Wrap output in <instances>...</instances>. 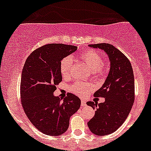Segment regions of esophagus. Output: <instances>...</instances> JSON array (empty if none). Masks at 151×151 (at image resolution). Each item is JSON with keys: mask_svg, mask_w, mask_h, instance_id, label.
<instances>
[{"mask_svg": "<svg viewBox=\"0 0 151 151\" xmlns=\"http://www.w3.org/2000/svg\"><path fill=\"white\" fill-rule=\"evenodd\" d=\"M81 106H86V102L84 100H82V103H81Z\"/></svg>", "mask_w": 151, "mask_h": 151, "instance_id": "obj_1", "label": "esophagus"}]
</instances>
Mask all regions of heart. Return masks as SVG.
I'll return each mask as SVG.
<instances>
[{
  "mask_svg": "<svg viewBox=\"0 0 151 151\" xmlns=\"http://www.w3.org/2000/svg\"><path fill=\"white\" fill-rule=\"evenodd\" d=\"M80 59L92 70L94 76H102L106 73L104 65L102 62V57L99 53L94 50H87L82 52L79 56ZM61 76L64 78H68L71 76L73 70V59L70 57H66L62 60L60 66ZM91 89V86L88 84H84L80 82H76L70 86V91L77 95L84 97Z\"/></svg>",
  "mask_w": 151,
  "mask_h": 151,
  "instance_id": "heart-1",
  "label": "heart"
}]
</instances>
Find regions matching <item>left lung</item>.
Masks as SVG:
<instances>
[{
    "mask_svg": "<svg viewBox=\"0 0 151 151\" xmlns=\"http://www.w3.org/2000/svg\"><path fill=\"white\" fill-rule=\"evenodd\" d=\"M93 48L104 50L109 57L110 69L102 87L94 93L96 97H104L97 104L89 101L88 106L95 109L94 117L88 126L96 135L114 132L125 122L134 101V78L131 63L122 52L110 44L89 45Z\"/></svg>",
    "mask_w": 151,
    "mask_h": 151,
    "instance_id": "1",
    "label": "left lung"
}]
</instances>
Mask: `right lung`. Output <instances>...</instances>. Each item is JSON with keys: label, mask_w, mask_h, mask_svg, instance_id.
<instances>
[{"label": "right lung", "mask_w": 151, "mask_h": 151, "mask_svg": "<svg viewBox=\"0 0 151 151\" xmlns=\"http://www.w3.org/2000/svg\"><path fill=\"white\" fill-rule=\"evenodd\" d=\"M76 46L48 44L36 49L26 59L20 82L21 104L29 121L44 134L58 136L68 129L69 119L78 111L81 101L68 93L64 98L54 95L62 81L60 66Z\"/></svg>", "instance_id": "right-lung-1"}]
</instances>
